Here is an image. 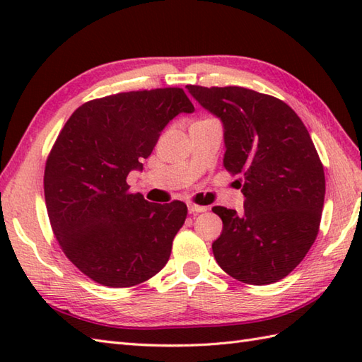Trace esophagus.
<instances>
[{
	"instance_id": "esophagus-1",
	"label": "esophagus",
	"mask_w": 362,
	"mask_h": 362,
	"mask_svg": "<svg viewBox=\"0 0 362 362\" xmlns=\"http://www.w3.org/2000/svg\"><path fill=\"white\" fill-rule=\"evenodd\" d=\"M188 211L193 213V214H196V213H204V211H206V206H204V205H196V204H188Z\"/></svg>"
}]
</instances>
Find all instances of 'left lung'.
Returning a JSON list of instances; mask_svg holds the SVG:
<instances>
[{"label": "left lung", "instance_id": "8db88e82", "mask_svg": "<svg viewBox=\"0 0 362 362\" xmlns=\"http://www.w3.org/2000/svg\"><path fill=\"white\" fill-rule=\"evenodd\" d=\"M187 88L222 122L224 168L244 175V211L213 206L222 219L213 255L243 283L279 281L308 253L324 209V166L308 130L274 96L243 87Z\"/></svg>", "mask_w": 362, "mask_h": 362}]
</instances>
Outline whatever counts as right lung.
Wrapping results in <instances>:
<instances>
[{"instance_id": "obj_1", "label": "right lung", "mask_w": 362, "mask_h": 362, "mask_svg": "<svg viewBox=\"0 0 362 362\" xmlns=\"http://www.w3.org/2000/svg\"><path fill=\"white\" fill-rule=\"evenodd\" d=\"M193 112L182 88H157L93 99L66 121L46 161L45 202L60 247L88 279L129 288L168 263L187 205L151 204L126 179L168 122Z\"/></svg>"}]
</instances>
